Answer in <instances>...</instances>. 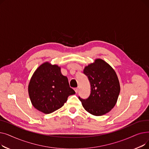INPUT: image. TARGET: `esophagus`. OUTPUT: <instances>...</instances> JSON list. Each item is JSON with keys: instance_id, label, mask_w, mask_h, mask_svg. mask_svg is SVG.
I'll return each instance as SVG.
<instances>
[{"instance_id": "1", "label": "esophagus", "mask_w": 149, "mask_h": 149, "mask_svg": "<svg viewBox=\"0 0 149 149\" xmlns=\"http://www.w3.org/2000/svg\"><path fill=\"white\" fill-rule=\"evenodd\" d=\"M74 91H75L76 93H77L78 91H79V89H78V88H74Z\"/></svg>"}]
</instances>
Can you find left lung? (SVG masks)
Wrapping results in <instances>:
<instances>
[{
    "instance_id": "left-lung-1",
    "label": "left lung",
    "mask_w": 149,
    "mask_h": 149,
    "mask_svg": "<svg viewBox=\"0 0 149 149\" xmlns=\"http://www.w3.org/2000/svg\"><path fill=\"white\" fill-rule=\"evenodd\" d=\"M83 73L91 84V94L86 99L79 98L87 112L95 116L103 115L115 106L120 92L118 77L113 69L102 59L86 66Z\"/></svg>"
}]
</instances>
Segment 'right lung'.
I'll return each mask as SVG.
<instances>
[{
    "mask_svg": "<svg viewBox=\"0 0 149 149\" xmlns=\"http://www.w3.org/2000/svg\"><path fill=\"white\" fill-rule=\"evenodd\" d=\"M28 93L33 106L49 114L61 108L75 92L70 88L68 78L62 75L59 66L45 62L31 77Z\"/></svg>",
    "mask_w": 149,
    "mask_h": 149,
    "instance_id": "add662e5",
    "label": "right lung"
}]
</instances>
